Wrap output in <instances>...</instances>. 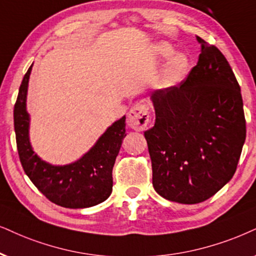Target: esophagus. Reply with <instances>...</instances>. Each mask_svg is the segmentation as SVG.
Wrapping results in <instances>:
<instances>
[{
    "instance_id": "obj_1",
    "label": "esophagus",
    "mask_w": 256,
    "mask_h": 256,
    "mask_svg": "<svg viewBox=\"0 0 256 256\" xmlns=\"http://www.w3.org/2000/svg\"><path fill=\"white\" fill-rule=\"evenodd\" d=\"M128 122L131 128L136 131H143L146 128L150 122V114H148V108L145 104L137 102L134 105L128 114Z\"/></svg>"
}]
</instances>
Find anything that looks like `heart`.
<instances>
[{
  "instance_id": "1",
  "label": "heart",
  "mask_w": 256,
  "mask_h": 256,
  "mask_svg": "<svg viewBox=\"0 0 256 256\" xmlns=\"http://www.w3.org/2000/svg\"><path fill=\"white\" fill-rule=\"evenodd\" d=\"M154 50H156L157 56L166 58L172 54L174 48L166 42H162V44H157ZM188 67H189V58L184 53H174L162 67L157 76L156 85L160 88H166V87L174 85L186 72Z\"/></svg>"
}]
</instances>
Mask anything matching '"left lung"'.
<instances>
[{
  "instance_id": "left-lung-1",
  "label": "left lung",
  "mask_w": 256,
  "mask_h": 256,
  "mask_svg": "<svg viewBox=\"0 0 256 256\" xmlns=\"http://www.w3.org/2000/svg\"><path fill=\"white\" fill-rule=\"evenodd\" d=\"M198 61L180 85L151 92L154 128L144 132L152 186L171 202L196 204L234 176L246 139L241 90L227 59L197 38Z\"/></svg>"
}]
</instances>
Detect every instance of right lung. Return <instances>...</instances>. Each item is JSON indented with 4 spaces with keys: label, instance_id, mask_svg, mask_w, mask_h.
Listing matches in <instances>:
<instances>
[{
    "label": "right lung",
    "instance_id": "right-lung-1",
    "mask_svg": "<svg viewBox=\"0 0 256 256\" xmlns=\"http://www.w3.org/2000/svg\"><path fill=\"white\" fill-rule=\"evenodd\" d=\"M32 68L33 64L24 74L14 108L16 144L26 174L50 202L64 208H90L104 202L112 192V169L126 136L125 116L110 125L79 160L64 166L48 163L35 154L29 138L27 94Z\"/></svg>",
    "mask_w": 256,
    "mask_h": 256
}]
</instances>
